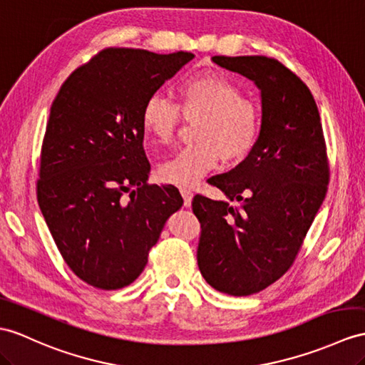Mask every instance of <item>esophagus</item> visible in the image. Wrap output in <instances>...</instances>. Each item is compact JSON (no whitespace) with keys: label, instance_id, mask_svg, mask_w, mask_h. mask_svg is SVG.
Listing matches in <instances>:
<instances>
[{"label":"esophagus","instance_id":"obj_1","mask_svg":"<svg viewBox=\"0 0 365 365\" xmlns=\"http://www.w3.org/2000/svg\"><path fill=\"white\" fill-rule=\"evenodd\" d=\"M181 195H182V200H184V206H185V207H189L190 204H192L193 193H192L190 190H185V189H182V190H181Z\"/></svg>","mask_w":365,"mask_h":365}]
</instances>
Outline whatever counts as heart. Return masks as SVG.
I'll return each mask as SVG.
<instances>
[{
	"label": "heart",
	"instance_id": "obj_1",
	"mask_svg": "<svg viewBox=\"0 0 365 365\" xmlns=\"http://www.w3.org/2000/svg\"><path fill=\"white\" fill-rule=\"evenodd\" d=\"M180 106L187 118L202 115L198 123L200 144L181 150L158 167L159 180L190 189L220 161L238 163L250 155L260 136V113L243 99L240 88L223 73L202 71L185 78ZM180 106L161 94L148 96L142 106V128L158 144L172 142L180 127Z\"/></svg>",
	"mask_w": 365,
	"mask_h": 365
}]
</instances>
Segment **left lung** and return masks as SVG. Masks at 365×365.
<instances>
[{
	"label": "left lung",
	"instance_id": "left-lung-1",
	"mask_svg": "<svg viewBox=\"0 0 365 365\" xmlns=\"http://www.w3.org/2000/svg\"><path fill=\"white\" fill-rule=\"evenodd\" d=\"M212 60L252 80L262 97L260 136L252 152L210 184L238 200L197 195V259L212 288L251 296L280 279L299 252L327 193L328 163L317 105L308 86L263 56Z\"/></svg>",
	"mask_w": 365,
	"mask_h": 365
}]
</instances>
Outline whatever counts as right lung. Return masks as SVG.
I'll return each mask as SVG.
<instances>
[{
	"label": "right lung",
	"instance_id": "right-lung-1",
	"mask_svg": "<svg viewBox=\"0 0 365 365\" xmlns=\"http://www.w3.org/2000/svg\"><path fill=\"white\" fill-rule=\"evenodd\" d=\"M195 56L110 48L77 68L52 102L40 159L38 206L65 262L99 289L135 282L167 218L173 185H150L140 113Z\"/></svg>",
	"mask_w": 365,
	"mask_h": 365
}]
</instances>
